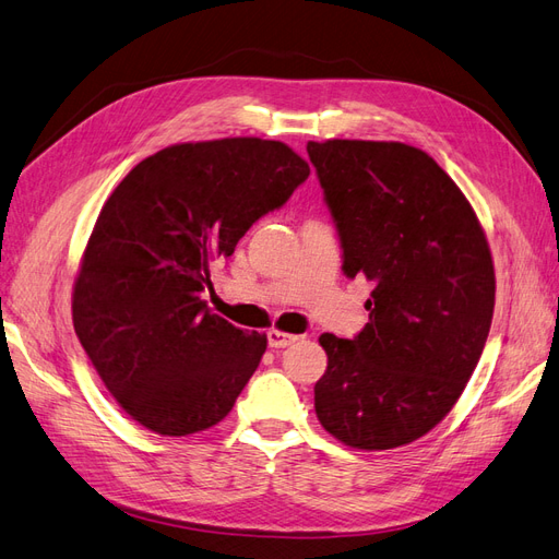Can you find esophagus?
I'll return each mask as SVG.
<instances>
[{"label":"esophagus","mask_w":559,"mask_h":559,"mask_svg":"<svg viewBox=\"0 0 559 559\" xmlns=\"http://www.w3.org/2000/svg\"><path fill=\"white\" fill-rule=\"evenodd\" d=\"M296 341H298V335L284 333V331H277V329H270V331H267V345L275 347V349L289 347V345H294Z\"/></svg>","instance_id":"esophagus-1"}]
</instances>
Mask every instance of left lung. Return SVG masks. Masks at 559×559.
<instances>
[{
    "mask_svg": "<svg viewBox=\"0 0 559 559\" xmlns=\"http://www.w3.org/2000/svg\"><path fill=\"white\" fill-rule=\"evenodd\" d=\"M341 238L343 273L376 282L368 324L324 333L314 411L349 448L392 450L462 396L495 312V265L476 212L425 151L401 142H308Z\"/></svg>",
    "mask_w": 559,
    "mask_h": 559,
    "instance_id": "8db88e82",
    "label": "left lung"
}]
</instances>
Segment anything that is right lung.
Here are the masks:
<instances>
[{
  "mask_svg": "<svg viewBox=\"0 0 559 559\" xmlns=\"http://www.w3.org/2000/svg\"><path fill=\"white\" fill-rule=\"evenodd\" d=\"M310 165L282 142L175 144L134 165L99 212L74 282V331L118 405L160 436L222 421L263 333L212 314L210 263L280 210Z\"/></svg>",
  "mask_w": 559,
  "mask_h": 559,
  "instance_id": "add662e5",
  "label": "right lung"
}]
</instances>
